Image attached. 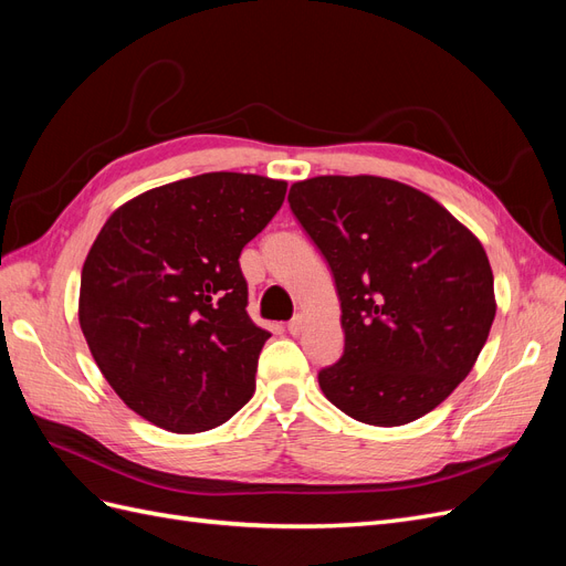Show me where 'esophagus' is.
I'll use <instances>...</instances> for the list:
<instances>
[{"label":"esophagus","mask_w":566,"mask_h":566,"mask_svg":"<svg viewBox=\"0 0 566 566\" xmlns=\"http://www.w3.org/2000/svg\"><path fill=\"white\" fill-rule=\"evenodd\" d=\"M302 331H304V316L297 314L293 321L287 323V333H290V335H300Z\"/></svg>","instance_id":"34e87169"}]
</instances>
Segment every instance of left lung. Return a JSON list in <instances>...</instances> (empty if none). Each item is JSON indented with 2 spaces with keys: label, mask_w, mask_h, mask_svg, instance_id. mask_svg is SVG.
<instances>
[{
  "label": "left lung",
  "mask_w": 566,
  "mask_h": 566,
  "mask_svg": "<svg viewBox=\"0 0 566 566\" xmlns=\"http://www.w3.org/2000/svg\"><path fill=\"white\" fill-rule=\"evenodd\" d=\"M290 210L328 262L345 352L318 385L349 418L397 427L430 413L468 378L495 316L476 235L413 186L314 177Z\"/></svg>",
  "instance_id": "8db88e82"
}]
</instances>
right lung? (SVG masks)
Segmentation results:
<instances>
[{"mask_svg":"<svg viewBox=\"0 0 566 566\" xmlns=\"http://www.w3.org/2000/svg\"><path fill=\"white\" fill-rule=\"evenodd\" d=\"M285 181L210 172L117 208L80 281V328L134 413L169 432L227 422L254 391L271 337L248 316L243 248L281 210Z\"/></svg>","mask_w":566,"mask_h":566,"instance_id":"right-lung-1","label":"right lung"}]
</instances>
